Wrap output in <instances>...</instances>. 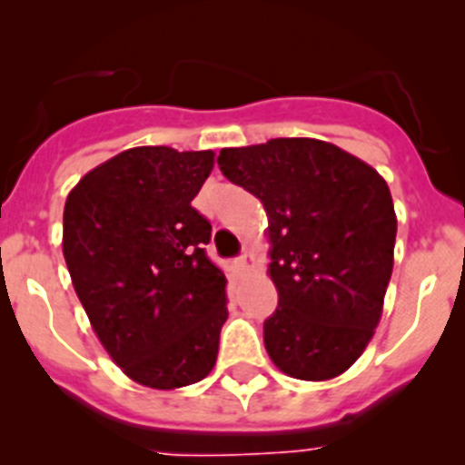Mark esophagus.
<instances>
[{
    "label": "esophagus",
    "instance_id": "obj_1",
    "mask_svg": "<svg viewBox=\"0 0 465 465\" xmlns=\"http://www.w3.org/2000/svg\"><path fill=\"white\" fill-rule=\"evenodd\" d=\"M236 267L238 270H252V267H254V256H252L250 252H245V254H241L236 259Z\"/></svg>",
    "mask_w": 465,
    "mask_h": 465
}]
</instances>
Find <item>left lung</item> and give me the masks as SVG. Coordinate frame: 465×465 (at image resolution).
<instances>
[{
    "label": "left lung",
    "mask_w": 465,
    "mask_h": 465,
    "mask_svg": "<svg viewBox=\"0 0 465 465\" xmlns=\"http://www.w3.org/2000/svg\"><path fill=\"white\" fill-rule=\"evenodd\" d=\"M223 175L261 200L279 308L262 326L288 376L331 380L367 349L393 270L396 213L378 171L320 139L223 148Z\"/></svg>",
    "instance_id": "obj_1"
}]
</instances>
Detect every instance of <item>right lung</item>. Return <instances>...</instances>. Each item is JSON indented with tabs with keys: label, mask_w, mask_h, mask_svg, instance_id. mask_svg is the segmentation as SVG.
Returning a JSON list of instances; mask_svg holds the SVG:
<instances>
[{
	"label": "right lung",
	"mask_w": 465,
	"mask_h": 465,
	"mask_svg": "<svg viewBox=\"0 0 465 465\" xmlns=\"http://www.w3.org/2000/svg\"><path fill=\"white\" fill-rule=\"evenodd\" d=\"M213 153L142 145L67 195L63 254L94 332L134 382L177 389L209 376L227 322V279L206 256L193 198Z\"/></svg>",
	"instance_id": "obj_1"
}]
</instances>
